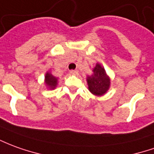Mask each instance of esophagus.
I'll use <instances>...</instances> for the list:
<instances>
[{
  "instance_id": "34e87169",
  "label": "esophagus",
  "mask_w": 154,
  "mask_h": 154,
  "mask_svg": "<svg viewBox=\"0 0 154 154\" xmlns=\"http://www.w3.org/2000/svg\"><path fill=\"white\" fill-rule=\"evenodd\" d=\"M70 74L71 75H77L79 74V70H77V69H75V70H70Z\"/></svg>"
}]
</instances>
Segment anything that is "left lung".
Instances as JSON below:
<instances>
[{"mask_svg": "<svg viewBox=\"0 0 154 154\" xmlns=\"http://www.w3.org/2000/svg\"><path fill=\"white\" fill-rule=\"evenodd\" d=\"M87 84L89 91L93 95L97 96H101L105 95L110 88L111 79L106 75L104 67L100 63H96L95 67L93 69V74L87 76Z\"/></svg>", "mask_w": 154, "mask_h": 154, "instance_id": "8db88e82", "label": "left lung"}]
</instances>
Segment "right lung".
I'll return each instance as SVG.
<instances>
[{
	"label": "right lung",
	"instance_id": "1",
	"mask_svg": "<svg viewBox=\"0 0 154 154\" xmlns=\"http://www.w3.org/2000/svg\"><path fill=\"white\" fill-rule=\"evenodd\" d=\"M58 84V78L51 74L50 72H47L45 75V85L48 89L54 90L57 86Z\"/></svg>",
	"mask_w": 154,
	"mask_h": 154
}]
</instances>
